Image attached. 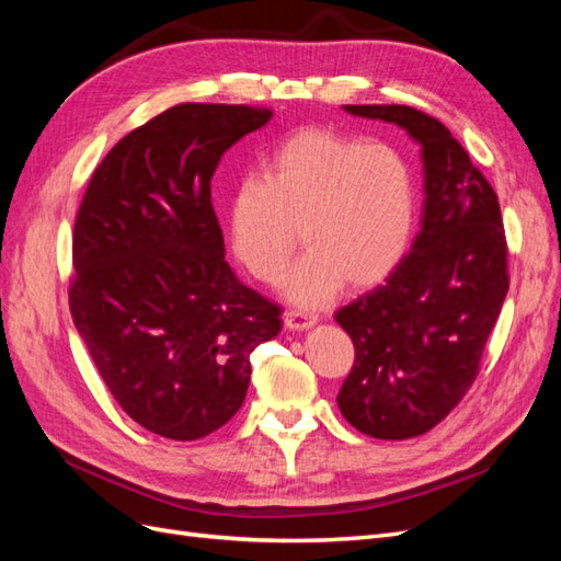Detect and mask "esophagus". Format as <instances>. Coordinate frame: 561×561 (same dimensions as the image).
<instances>
[{
    "label": "esophagus",
    "instance_id": "esophagus-1",
    "mask_svg": "<svg viewBox=\"0 0 561 561\" xmlns=\"http://www.w3.org/2000/svg\"><path fill=\"white\" fill-rule=\"evenodd\" d=\"M283 322H285L287 330L304 332V330L313 328L316 322H318V318H316V316H307V313H299V311H287V313L283 316Z\"/></svg>",
    "mask_w": 561,
    "mask_h": 561
}]
</instances>
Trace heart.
I'll return each mask as SVG.
<instances>
[{"label": "heart", "mask_w": 561, "mask_h": 561, "mask_svg": "<svg viewBox=\"0 0 561 561\" xmlns=\"http://www.w3.org/2000/svg\"><path fill=\"white\" fill-rule=\"evenodd\" d=\"M414 217V175L400 151L309 128L276 147L262 163V180L233 186L227 243L252 278L276 283L299 229L309 252L287 271L283 293L313 309L342 285L367 290L393 274Z\"/></svg>", "instance_id": "b5f03b06"}]
</instances>
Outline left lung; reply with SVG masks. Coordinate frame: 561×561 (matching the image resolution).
I'll list each match as a JSON object with an SVG mask.
<instances>
[{
    "mask_svg": "<svg viewBox=\"0 0 561 561\" xmlns=\"http://www.w3.org/2000/svg\"><path fill=\"white\" fill-rule=\"evenodd\" d=\"M421 147L423 213L412 252L383 285L336 311L355 363L336 396L353 428L379 439L428 433L480 371L507 295L496 192L437 118L407 105H344Z\"/></svg>",
    "mask_w": 561,
    "mask_h": 561,
    "instance_id": "8db88e82",
    "label": "left lung"
}]
</instances>
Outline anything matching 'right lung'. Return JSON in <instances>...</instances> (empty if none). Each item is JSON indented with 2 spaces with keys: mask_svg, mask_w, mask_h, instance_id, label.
<instances>
[{
  "mask_svg": "<svg viewBox=\"0 0 561 561\" xmlns=\"http://www.w3.org/2000/svg\"><path fill=\"white\" fill-rule=\"evenodd\" d=\"M268 110L186 103L130 130L95 168L75 222L70 311L122 410L161 437H206L241 410L250 353L280 309L225 260L210 180Z\"/></svg>",
  "mask_w": 561,
  "mask_h": 561,
  "instance_id": "obj_1",
  "label": "right lung"
}]
</instances>
